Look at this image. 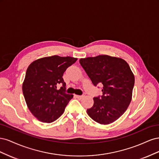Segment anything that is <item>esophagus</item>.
Returning <instances> with one entry per match:
<instances>
[{"label": "esophagus", "instance_id": "esophagus-1", "mask_svg": "<svg viewBox=\"0 0 159 159\" xmlns=\"http://www.w3.org/2000/svg\"><path fill=\"white\" fill-rule=\"evenodd\" d=\"M76 98L79 99H81L83 98H84V95H75Z\"/></svg>", "mask_w": 159, "mask_h": 159}]
</instances>
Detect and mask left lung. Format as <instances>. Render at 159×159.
<instances>
[{
	"label": "left lung",
	"mask_w": 159,
	"mask_h": 159,
	"mask_svg": "<svg viewBox=\"0 0 159 159\" xmlns=\"http://www.w3.org/2000/svg\"><path fill=\"white\" fill-rule=\"evenodd\" d=\"M80 63L95 86L103 85L102 96L93 98L89 116L100 124L116 121L125 112L132 98L134 77L124 60L99 55L80 60Z\"/></svg>",
	"instance_id": "1"
}]
</instances>
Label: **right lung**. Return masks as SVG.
<instances>
[{
	"instance_id": "obj_1",
	"label": "right lung",
	"mask_w": 159,
	"mask_h": 159,
	"mask_svg": "<svg viewBox=\"0 0 159 159\" xmlns=\"http://www.w3.org/2000/svg\"><path fill=\"white\" fill-rule=\"evenodd\" d=\"M78 58L52 56L33 61L26 72L22 92L30 112L40 121L50 123L58 119L73 95L66 93L62 78ZM62 87L57 89V85Z\"/></svg>"
}]
</instances>
